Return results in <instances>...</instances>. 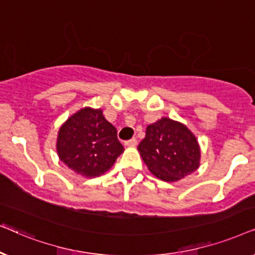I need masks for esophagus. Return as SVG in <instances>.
Masks as SVG:
<instances>
[{
	"mask_svg": "<svg viewBox=\"0 0 255 255\" xmlns=\"http://www.w3.org/2000/svg\"><path fill=\"white\" fill-rule=\"evenodd\" d=\"M125 144L127 145V147H135V145L137 144V140L135 137H133V138H130V140L126 141Z\"/></svg>",
	"mask_w": 255,
	"mask_h": 255,
	"instance_id": "obj_1",
	"label": "esophagus"
}]
</instances>
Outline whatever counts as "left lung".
I'll use <instances>...</instances> for the list:
<instances>
[{
    "instance_id": "8db88e82",
    "label": "left lung",
    "mask_w": 255,
    "mask_h": 255,
    "mask_svg": "<svg viewBox=\"0 0 255 255\" xmlns=\"http://www.w3.org/2000/svg\"><path fill=\"white\" fill-rule=\"evenodd\" d=\"M137 149L151 174L165 182L192 174L201 158L195 135L184 125L168 118L148 126Z\"/></svg>"
}]
</instances>
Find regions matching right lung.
<instances>
[{
  "mask_svg": "<svg viewBox=\"0 0 255 255\" xmlns=\"http://www.w3.org/2000/svg\"><path fill=\"white\" fill-rule=\"evenodd\" d=\"M57 151L60 161L77 174L97 177L114 164L124 147L103 112L86 107L60 127Z\"/></svg>",
  "mask_w": 255,
  "mask_h": 255,
  "instance_id": "right-lung-1",
  "label": "right lung"
}]
</instances>
